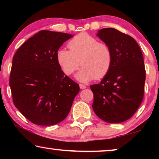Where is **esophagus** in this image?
Listing matches in <instances>:
<instances>
[{"instance_id": "34e87169", "label": "esophagus", "mask_w": 159, "mask_h": 159, "mask_svg": "<svg viewBox=\"0 0 159 159\" xmlns=\"http://www.w3.org/2000/svg\"><path fill=\"white\" fill-rule=\"evenodd\" d=\"M80 89H85L86 85H84V84H80Z\"/></svg>"}]
</instances>
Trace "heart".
I'll use <instances>...</instances> for the list:
<instances>
[{
  "label": "heart",
  "instance_id": "heart-1",
  "mask_svg": "<svg viewBox=\"0 0 159 159\" xmlns=\"http://www.w3.org/2000/svg\"><path fill=\"white\" fill-rule=\"evenodd\" d=\"M69 51L58 50L57 61L66 75H71L79 68L75 77L82 82L100 79L107 75L111 66L113 56L111 48L94 37L82 32L68 43Z\"/></svg>",
  "mask_w": 159,
  "mask_h": 159
}]
</instances>
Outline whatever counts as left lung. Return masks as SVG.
Masks as SVG:
<instances>
[{"label":"left lung","instance_id":"8db88e82","mask_svg":"<svg viewBox=\"0 0 159 159\" xmlns=\"http://www.w3.org/2000/svg\"><path fill=\"white\" fill-rule=\"evenodd\" d=\"M97 36L111 48L113 60L107 75L90 85L93 109L108 123L123 122L140 107L144 94L145 69L140 48L132 37L114 28L98 30Z\"/></svg>","mask_w":159,"mask_h":159}]
</instances>
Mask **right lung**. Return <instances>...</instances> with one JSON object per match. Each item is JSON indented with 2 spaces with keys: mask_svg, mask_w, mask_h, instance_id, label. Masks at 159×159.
Returning <instances> with one entry per match:
<instances>
[{
  "mask_svg": "<svg viewBox=\"0 0 159 159\" xmlns=\"http://www.w3.org/2000/svg\"><path fill=\"white\" fill-rule=\"evenodd\" d=\"M72 34L41 30L17 50L9 84L13 101L25 118L41 126L61 122L70 111L79 84L61 70L56 54Z\"/></svg>",
  "mask_w": 159,
  "mask_h": 159,
  "instance_id": "obj_1",
  "label": "right lung"
}]
</instances>
